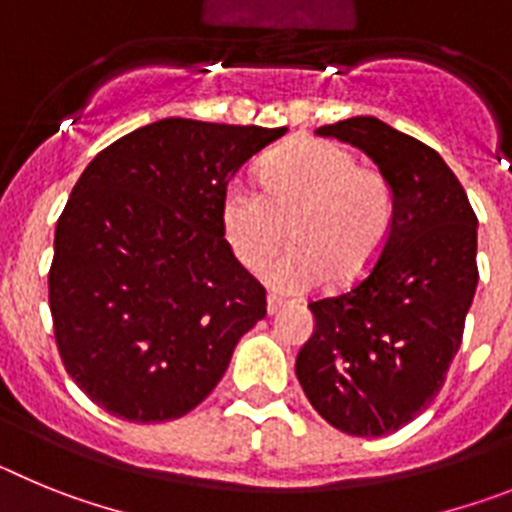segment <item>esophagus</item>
<instances>
[{
	"mask_svg": "<svg viewBox=\"0 0 512 512\" xmlns=\"http://www.w3.org/2000/svg\"><path fill=\"white\" fill-rule=\"evenodd\" d=\"M284 307H287V300H282V297L269 295V300H266V310H269V315H277V312H282Z\"/></svg>",
	"mask_w": 512,
	"mask_h": 512,
	"instance_id": "1",
	"label": "esophagus"
}]
</instances>
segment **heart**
<instances>
[{"label":"heart","mask_w":512,"mask_h":512,"mask_svg":"<svg viewBox=\"0 0 512 512\" xmlns=\"http://www.w3.org/2000/svg\"><path fill=\"white\" fill-rule=\"evenodd\" d=\"M395 200L390 182L333 140H295L266 158L261 187L233 179L220 202L230 251L259 269L287 241L295 246L266 269L279 292L300 295L330 277L359 282L390 238Z\"/></svg>","instance_id":"obj_1"}]
</instances>
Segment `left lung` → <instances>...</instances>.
<instances>
[{"label":"left lung","instance_id":"1","mask_svg":"<svg viewBox=\"0 0 512 512\" xmlns=\"http://www.w3.org/2000/svg\"><path fill=\"white\" fill-rule=\"evenodd\" d=\"M361 148L390 182V238L361 282L310 302L297 354L307 400L348 436H384L423 413L446 382L477 289V215L433 148L377 117L315 130Z\"/></svg>","mask_w":512,"mask_h":512}]
</instances>
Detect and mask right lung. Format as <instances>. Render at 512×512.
Here are the masks:
<instances>
[{"label":"right lung","instance_id":"1","mask_svg":"<svg viewBox=\"0 0 512 512\" xmlns=\"http://www.w3.org/2000/svg\"><path fill=\"white\" fill-rule=\"evenodd\" d=\"M287 128L166 117L79 176L48 274L56 346L89 400L130 423L187 415L215 390L266 289L220 225L233 174Z\"/></svg>","mask_w":512,"mask_h":512}]
</instances>
